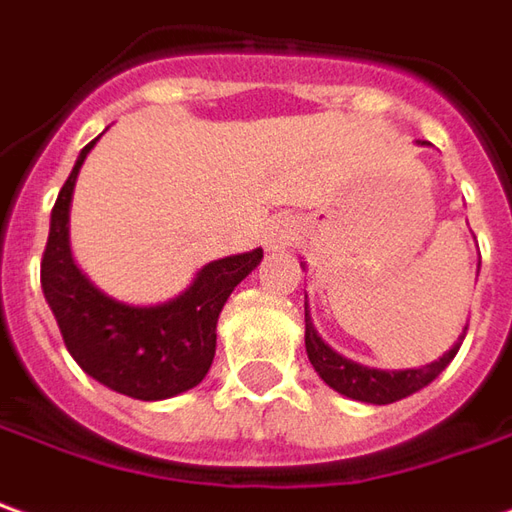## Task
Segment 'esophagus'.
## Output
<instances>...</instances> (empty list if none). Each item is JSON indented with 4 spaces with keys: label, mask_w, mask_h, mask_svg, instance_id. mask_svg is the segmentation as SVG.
<instances>
[{
    "label": "esophagus",
    "mask_w": 512,
    "mask_h": 512,
    "mask_svg": "<svg viewBox=\"0 0 512 512\" xmlns=\"http://www.w3.org/2000/svg\"><path fill=\"white\" fill-rule=\"evenodd\" d=\"M293 238H296V224L291 219H277L268 227L266 246L271 252H282L293 244Z\"/></svg>",
    "instance_id": "34e87169"
}]
</instances>
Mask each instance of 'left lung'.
Returning a JSON list of instances; mask_svg holds the SVG:
<instances>
[{"instance_id": "8db88e82", "label": "left lung", "mask_w": 512, "mask_h": 512, "mask_svg": "<svg viewBox=\"0 0 512 512\" xmlns=\"http://www.w3.org/2000/svg\"><path fill=\"white\" fill-rule=\"evenodd\" d=\"M460 338H466V332ZM305 349L318 377L327 382L332 391L357 399V402H368V405H391L410 393L421 391L424 385H430L443 368L455 360L460 343H455L441 360H435L430 366L407 368V371H380V368L360 366L355 360H346L338 352H332L330 346L316 335L305 307Z\"/></svg>"}]
</instances>
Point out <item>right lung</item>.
<instances>
[{
  "label": "right lung",
  "mask_w": 512,
  "mask_h": 512,
  "mask_svg": "<svg viewBox=\"0 0 512 512\" xmlns=\"http://www.w3.org/2000/svg\"><path fill=\"white\" fill-rule=\"evenodd\" d=\"M85 146L60 188L41 260V288L63 343L85 374L141 402L169 399L205 380L216 355V321L235 285L263 260V249L207 263L191 288L166 305L130 307L96 291L74 266L69 207Z\"/></svg>",
  "instance_id": "right-lung-1"
}]
</instances>
